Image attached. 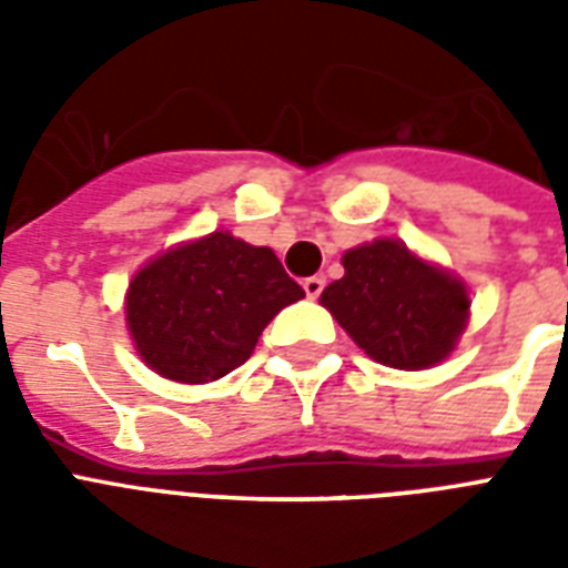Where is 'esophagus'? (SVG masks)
<instances>
[{"label": "esophagus", "mask_w": 568, "mask_h": 568, "mask_svg": "<svg viewBox=\"0 0 568 568\" xmlns=\"http://www.w3.org/2000/svg\"><path fill=\"white\" fill-rule=\"evenodd\" d=\"M303 292H306L310 301L321 297V292H324V276H310V280H303Z\"/></svg>", "instance_id": "1"}]
</instances>
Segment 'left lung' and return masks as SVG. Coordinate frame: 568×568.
Returning a JSON list of instances; mask_svg holds the SVG:
<instances>
[{"label":"left lung","instance_id":"obj_1","mask_svg":"<svg viewBox=\"0 0 568 568\" xmlns=\"http://www.w3.org/2000/svg\"><path fill=\"white\" fill-rule=\"evenodd\" d=\"M345 276L321 303L365 354L400 372H422L450 356L468 321V288L395 239L347 250Z\"/></svg>","mask_w":568,"mask_h":568}]
</instances>
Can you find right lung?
Masks as SVG:
<instances>
[{
	"instance_id": "obj_1",
	"label": "right lung",
	"mask_w": 568,
	"mask_h": 568,
	"mask_svg": "<svg viewBox=\"0 0 568 568\" xmlns=\"http://www.w3.org/2000/svg\"><path fill=\"white\" fill-rule=\"evenodd\" d=\"M303 288L271 247L230 232L171 247L129 283L126 327L155 374L212 383L244 365L262 329Z\"/></svg>"
}]
</instances>
